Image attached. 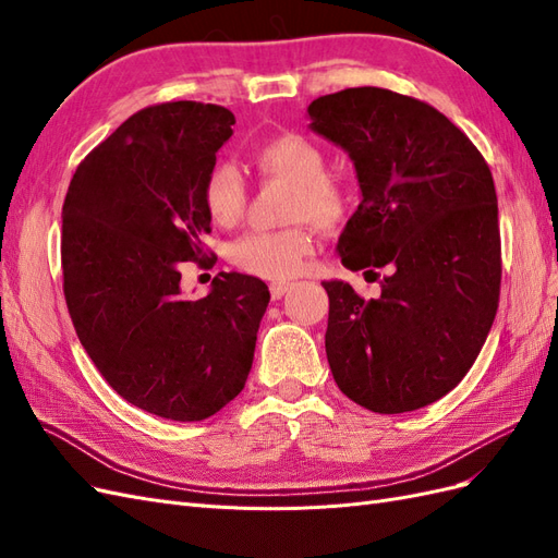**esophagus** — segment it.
<instances>
[{
    "label": "esophagus",
    "instance_id": "esophagus-1",
    "mask_svg": "<svg viewBox=\"0 0 558 558\" xmlns=\"http://www.w3.org/2000/svg\"><path fill=\"white\" fill-rule=\"evenodd\" d=\"M289 289H291L289 281H275L269 286V293H272V300H281L286 293H289Z\"/></svg>",
    "mask_w": 558,
    "mask_h": 558
}]
</instances>
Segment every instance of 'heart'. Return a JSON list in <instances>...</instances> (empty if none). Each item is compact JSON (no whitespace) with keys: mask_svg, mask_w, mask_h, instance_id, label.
Wrapping results in <instances>:
<instances>
[{"mask_svg":"<svg viewBox=\"0 0 558 558\" xmlns=\"http://www.w3.org/2000/svg\"><path fill=\"white\" fill-rule=\"evenodd\" d=\"M251 162L263 179L289 183L293 189L289 202V221H310L318 228H332L349 211V193L344 185L326 174V156L312 140L302 134H279L253 148ZM205 207L211 221L230 228L246 209V185L232 165H216L205 189ZM314 248L305 228L258 230L232 246V263L248 275L263 279H291Z\"/></svg>","mask_w":558,"mask_h":558,"instance_id":"obj_1","label":"heart"}]
</instances>
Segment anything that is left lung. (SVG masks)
<instances>
[{
  "instance_id": "1",
  "label": "left lung",
  "mask_w": 558,
  "mask_h": 558,
  "mask_svg": "<svg viewBox=\"0 0 558 558\" xmlns=\"http://www.w3.org/2000/svg\"><path fill=\"white\" fill-rule=\"evenodd\" d=\"M310 128L356 167L361 205L337 242L347 269L386 267L377 298L324 281L340 391L379 414L440 400L480 356L500 295L492 170L445 113L384 88L314 99ZM365 272V275H367Z\"/></svg>"
}]
</instances>
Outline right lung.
Returning <instances> with one entry per match:
<instances>
[{
	"label": "right lung",
	"instance_id": "obj_1",
	"mask_svg": "<svg viewBox=\"0 0 558 558\" xmlns=\"http://www.w3.org/2000/svg\"><path fill=\"white\" fill-rule=\"evenodd\" d=\"M232 125L216 105L146 107L76 167L62 207V289L83 349L118 396L172 421L240 396L269 302L240 272L181 298V265L207 260L202 189Z\"/></svg>",
	"mask_w": 558,
	"mask_h": 558
}]
</instances>
